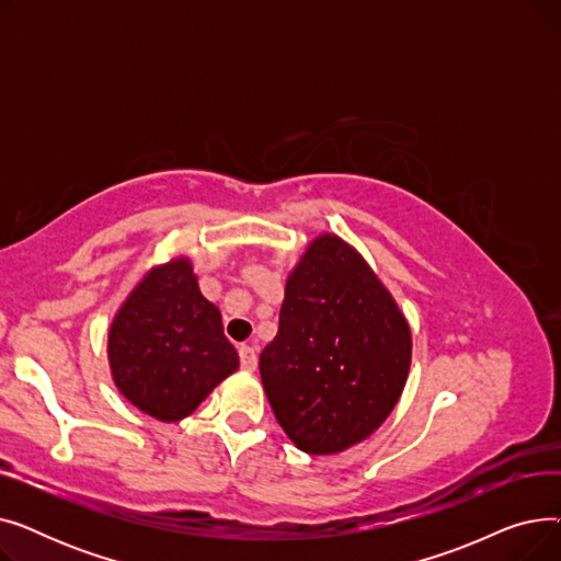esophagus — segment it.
I'll return each mask as SVG.
<instances>
[{"label":"esophagus","mask_w":561,"mask_h":561,"mask_svg":"<svg viewBox=\"0 0 561 561\" xmlns=\"http://www.w3.org/2000/svg\"><path fill=\"white\" fill-rule=\"evenodd\" d=\"M239 359H241V368L245 370H254L256 368V352L250 345H241L239 347Z\"/></svg>","instance_id":"obj_1"}]
</instances>
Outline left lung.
Returning a JSON list of instances; mask_svg holds the SVG:
<instances>
[{
  "label": "left lung",
  "mask_w": 561,
  "mask_h": 561,
  "mask_svg": "<svg viewBox=\"0 0 561 561\" xmlns=\"http://www.w3.org/2000/svg\"><path fill=\"white\" fill-rule=\"evenodd\" d=\"M411 332L391 293L336 236H318L290 273L277 336L259 370L277 423L300 450L334 455L393 411Z\"/></svg>",
  "instance_id": "1"
}]
</instances>
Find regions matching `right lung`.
Returning a JSON list of instances; mask_svg holds the SVG:
<instances>
[{
	"mask_svg": "<svg viewBox=\"0 0 561 561\" xmlns=\"http://www.w3.org/2000/svg\"><path fill=\"white\" fill-rule=\"evenodd\" d=\"M115 387L147 416L182 421L239 368L222 318L188 259L159 265L131 290L108 332Z\"/></svg>",
	"mask_w": 561,
	"mask_h": 561,
	"instance_id": "obj_1",
	"label": "right lung"
}]
</instances>
